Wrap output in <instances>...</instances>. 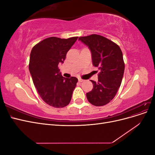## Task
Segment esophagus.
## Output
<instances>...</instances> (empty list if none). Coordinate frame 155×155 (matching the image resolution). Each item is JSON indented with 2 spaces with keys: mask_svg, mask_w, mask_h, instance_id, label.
<instances>
[{
  "mask_svg": "<svg viewBox=\"0 0 155 155\" xmlns=\"http://www.w3.org/2000/svg\"><path fill=\"white\" fill-rule=\"evenodd\" d=\"M78 81H79V82H83V79H78Z\"/></svg>",
  "mask_w": 155,
  "mask_h": 155,
  "instance_id": "34e87169",
  "label": "esophagus"
}]
</instances>
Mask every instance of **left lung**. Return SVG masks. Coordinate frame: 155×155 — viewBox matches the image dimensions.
Here are the masks:
<instances>
[{
  "label": "left lung",
  "instance_id": "1",
  "mask_svg": "<svg viewBox=\"0 0 155 155\" xmlns=\"http://www.w3.org/2000/svg\"><path fill=\"white\" fill-rule=\"evenodd\" d=\"M92 53V64L100 73L96 83L91 80L93 88L86 94L88 101L95 106H104L113 99L121 85L125 64L123 54L118 45L100 35L79 37Z\"/></svg>",
  "mask_w": 155,
  "mask_h": 155
}]
</instances>
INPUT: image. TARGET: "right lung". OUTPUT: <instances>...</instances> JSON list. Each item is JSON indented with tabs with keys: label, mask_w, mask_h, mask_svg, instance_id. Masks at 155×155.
<instances>
[{
	"label": "right lung",
	"mask_w": 155,
	"mask_h": 155,
	"mask_svg": "<svg viewBox=\"0 0 155 155\" xmlns=\"http://www.w3.org/2000/svg\"><path fill=\"white\" fill-rule=\"evenodd\" d=\"M78 38L48 37L35 45L31 51L29 70L33 82L41 97L51 107H64L72 99L78 79L63 77L58 64L64 63L67 53Z\"/></svg>",
	"instance_id": "add662e5"
}]
</instances>
